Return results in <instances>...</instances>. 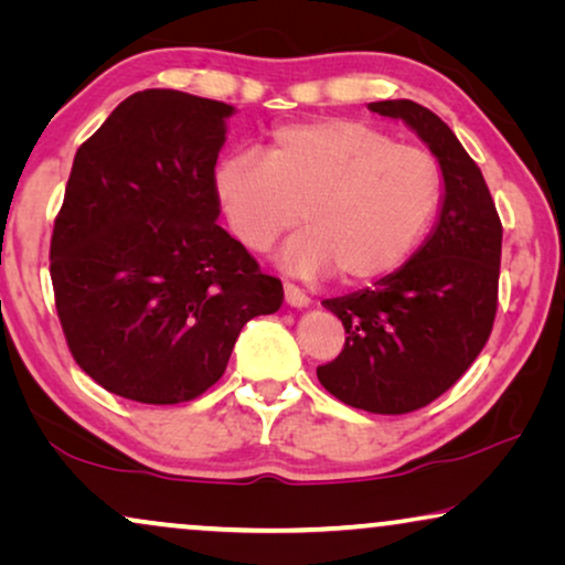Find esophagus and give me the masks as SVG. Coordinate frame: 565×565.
Wrapping results in <instances>:
<instances>
[{
	"label": "esophagus",
	"mask_w": 565,
	"mask_h": 565,
	"mask_svg": "<svg viewBox=\"0 0 565 565\" xmlns=\"http://www.w3.org/2000/svg\"><path fill=\"white\" fill-rule=\"evenodd\" d=\"M285 303L292 306V308H306L308 303H311V298H308L306 292L298 288V285L285 282Z\"/></svg>",
	"instance_id": "1"
}]
</instances>
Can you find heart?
<instances>
[{
	"label": "heart",
	"mask_w": 565,
	"mask_h": 565,
	"mask_svg": "<svg viewBox=\"0 0 565 565\" xmlns=\"http://www.w3.org/2000/svg\"><path fill=\"white\" fill-rule=\"evenodd\" d=\"M215 192L246 249H273L303 218L306 231L282 252L285 269L370 282L412 257L443 205L445 177L422 146L362 120L321 118L275 128L265 159L228 153Z\"/></svg>",
	"instance_id": "heart-1"
}]
</instances>
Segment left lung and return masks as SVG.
<instances>
[{"instance_id":"1","label":"left lung","mask_w":565,"mask_h":565,"mask_svg":"<svg viewBox=\"0 0 565 565\" xmlns=\"http://www.w3.org/2000/svg\"><path fill=\"white\" fill-rule=\"evenodd\" d=\"M408 122L445 177L427 244L375 288L323 300L347 331L316 375L331 396L370 414H408L450 391L489 342L499 306L501 218L481 169L447 122L412 99L370 103Z\"/></svg>"}]
</instances>
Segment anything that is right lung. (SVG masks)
<instances>
[{"label":"right lung","instance_id":"1","mask_svg":"<svg viewBox=\"0 0 565 565\" xmlns=\"http://www.w3.org/2000/svg\"><path fill=\"white\" fill-rule=\"evenodd\" d=\"M231 113L143 89L76 151L51 236L53 298L76 365L115 396H203L244 323L282 306V282L215 223Z\"/></svg>","mask_w":565,"mask_h":565}]
</instances>
